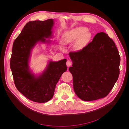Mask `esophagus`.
I'll list each match as a JSON object with an SVG mask.
<instances>
[{"mask_svg":"<svg viewBox=\"0 0 129 129\" xmlns=\"http://www.w3.org/2000/svg\"><path fill=\"white\" fill-rule=\"evenodd\" d=\"M66 64H67V66L68 67H69L70 66H72V62L71 61H70L69 60H68L67 61V62H66Z\"/></svg>","mask_w":129,"mask_h":129,"instance_id":"obj_1","label":"esophagus"}]
</instances>
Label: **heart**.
Here are the masks:
<instances>
[{
	"mask_svg": "<svg viewBox=\"0 0 129 129\" xmlns=\"http://www.w3.org/2000/svg\"><path fill=\"white\" fill-rule=\"evenodd\" d=\"M91 37L88 29L84 27H78L65 32L62 37V40L58 43L61 48L63 45L73 44V48L75 51H79L87 45Z\"/></svg>",
	"mask_w": 129,
	"mask_h": 129,
	"instance_id": "heart-1",
	"label": "heart"
}]
</instances>
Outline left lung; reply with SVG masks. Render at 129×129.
Wrapping results in <instances>:
<instances>
[{
	"label": "left lung",
	"instance_id": "left-lung-1",
	"mask_svg": "<svg viewBox=\"0 0 129 129\" xmlns=\"http://www.w3.org/2000/svg\"><path fill=\"white\" fill-rule=\"evenodd\" d=\"M69 55L76 95L85 101L107 96L119 74L120 58L114 41L105 33H99L82 49Z\"/></svg>",
	"mask_w": 129,
	"mask_h": 129
}]
</instances>
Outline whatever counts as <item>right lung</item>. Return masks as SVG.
Returning <instances> with one entry per match:
<instances>
[{"mask_svg": "<svg viewBox=\"0 0 129 129\" xmlns=\"http://www.w3.org/2000/svg\"><path fill=\"white\" fill-rule=\"evenodd\" d=\"M54 20L29 21L15 39L10 60L15 87L27 99L38 103H45L51 99L56 84L62 74L67 71L66 59L49 61L45 71L35 75L29 66L32 50L37 43L50 44L52 38Z\"/></svg>", "mask_w": 129, "mask_h": 129, "instance_id": "add662e5", "label": "right lung"}]
</instances>
